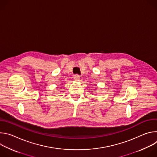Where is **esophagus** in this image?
<instances>
[{
  "label": "esophagus",
  "instance_id": "obj_1",
  "mask_svg": "<svg viewBox=\"0 0 157 157\" xmlns=\"http://www.w3.org/2000/svg\"><path fill=\"white\" fill-rule=\"evenodd\" d=\"M74 80L76 81H79L80 80V76L79 75H75L74 76Z\"/></svg>",
  "mask_w": 157,
  "mask_h": 157
}]
</instances>
